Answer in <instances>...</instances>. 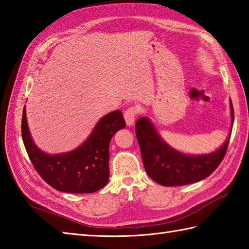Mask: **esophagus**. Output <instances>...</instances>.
<instances>
[{
	"instance_id": "obj_1",
	"label": "esophagus",
	"mask_w": 249,
	"mask_h": 249,
	"mask_svg": "<svg viewBox=\"0 0 249 249\" xmlns=\"http://www.w3.org/2000/svg\"><path fill=\"white\" fill-rule=\"evenodd\" d=\"M137 113H138V109L135 107H130L125 111L124 119H125V122H126V124H127V126H131L134 124Z\"/></svg>"
}]
</instances>
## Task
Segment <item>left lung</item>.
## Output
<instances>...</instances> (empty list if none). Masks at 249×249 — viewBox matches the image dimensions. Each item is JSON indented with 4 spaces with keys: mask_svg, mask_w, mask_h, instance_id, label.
<instances>
[{
    "mask_svg": "<svg viewBox=\"0 0 249 249\" xmlns=\"http://www.w3.org/2000/svg\"><path fill=\"white\" fill-rule=\"evenodd\" d=\"M230 110L231 128L228 138L216 151L200 155L185 154L173 149L161 138L147 116L139 118L136 123V136L147 176L162 186H182L208 178L219 166L229 144L234 122L231 99Z\"/></svg>",
    "mask_w": 249,
    "mask_h": 249,
    "instance_id": "8db88e82",
    "label": "left lung"
}]
</instances>
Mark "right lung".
<instances>
[{"instance_id": "1", "label": "right lung", "mask_w": 249, "mask_h": 249, "mask_svg": "<svg viewBox=\"0 0 249 249\" xmlns=\"http://www.w3.org/2000/svg\"><path fill=\"white\" fill-rule=\"evenodd\" d=\"M125 126L122 111H111L98 121L88 139L75 150L48 154L32 139L24 106L21 133L32 163L51 187L64 193L89 194L108 183L110 141Z\"/></svg>"}]
</instances>
